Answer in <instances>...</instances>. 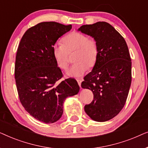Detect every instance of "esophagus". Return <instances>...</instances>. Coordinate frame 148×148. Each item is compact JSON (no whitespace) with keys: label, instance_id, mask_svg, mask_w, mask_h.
Returning a JSON list of instances; mask_svg holds the SVG:
<instances>
[{"label":"esophagus","instance_id":"1","mask_svg":"<svg viewBox=\"0 0 148 148\" xmlns=\"http://www.w3.org/2000/svg\"><path fill=\"white\" fill-rule=\"evenodd\" d=\"M77 81L79 86H81V84H82V79H77Z\"/></svg>","mask_w":148,"mask_h":148}]
</instances>
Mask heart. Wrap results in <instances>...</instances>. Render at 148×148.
Listing matches in <instances>:
<instances>
[{"mask_svg":"<svg viewBox=\"0 0 148 148\" xmlns=\"http://www.w3.org/2000/svg\"><path fill=\"white\" fill-rule=\"evenodd\" d=\"M64 44L56 43L52 47L54 59L58 67L66 69L69 64V52L77 50L74 64L66 72V75L79 77L96 64L98 54V44L95 40L90 39L80 32H72L63 39Z\"/></svg>","mask_w":148,"mask_h":148,"instance_id":"obj_1","label":"heart"}]
</instances>
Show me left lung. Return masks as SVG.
Listing matches in <instances>:
<instances>
[{
  "instance_id": "obj_1",
  "label": "left lung",
  "mask_w": 148,
  "mask_h": 148,
  "mask_svg": "<svg viewBox=\"0 0 148 148\" xmlns=\"http://www.w3.org/2000/svg\"><path fill=\"white\" fill-rule=\"evenodd\" d=\"M78 31L94 38L98 48L96 64L82 83V88L94 94L85 112L92 120L105 122L120 112L128 96L131 84L128 47L123 36L106 22L84 25Z\"/></svg>"
}]
</instances>
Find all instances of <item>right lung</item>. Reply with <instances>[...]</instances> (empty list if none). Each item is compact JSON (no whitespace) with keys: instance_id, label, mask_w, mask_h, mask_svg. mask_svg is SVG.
<instances>
[{"instance_id":"add662e5","label":"right lung","mask_w":148,"mask_h":148,"mask_svg":"<svg viewBox=\"0 0 148 148\" xmlns=\"http://www.w3.org/2000/svg\"><path fill=\"white\" fill-rule=\"evenodd\" d=\"M71 28V25L42 22L25 32L18 47L15 78L20 102L31 116L41 122L59 120L64 100L79 92L73 78L57 82L62 73L52 52L57 40Z\"/></svg>"}]
</instances>
